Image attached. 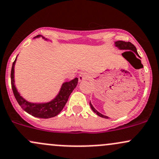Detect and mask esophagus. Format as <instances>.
<instances>
[{
    "label": "esophagus",
    "mask_w": 159,
    "mask_h": 159,
    "mask_svg": "<svg viewBox=\"0 0 159 159\" xmlns=\"http://www.w3.org/2000/svg\"><path fill=\"white\" fill-rule=\"evenodd\" d=\"M78 78H79V82H83L88 78V75L85 73H80Z\"/></svg>",
    "instance_id": "1"
}]
</instances>
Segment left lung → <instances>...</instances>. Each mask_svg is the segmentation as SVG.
I'll use <instances>...</instances> for the list:
<instances>
[{
	"instance_id": "left-lung-1",
	"label": "left lung",
	"mask_w": 159,
	"mask_h": 159,
	"mask_svg": "<svg viewBox=\"0 0 159 159\" xmlns=\"http://www.w3.org/2000/svg\"><path fill=\"white\" fill-rule=\"evenodd\" d=\"M114 44H115L116 47H117L119 49H120V50H131V51H133L134 52L137 56H139L138 53H137L136 47H135V46H134L133 44L131 43L125 42V41L119 40V41H116L115 43H114ZM131 51L128 52H131ZM90 103V107H91V108H92V110H93L94 113L97 114L98 116H99L100 117H102V118H105V119H108L109 118V117L107 116H104V115H103V114H101V113H99V112L98 111V110L94 107L93 105H92V103H91V101H90V103Z\"/></svg>"
}]
</instances>
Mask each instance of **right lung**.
Instances as JSON below:
<instances>
[{
	"label": "right lung",
	"instance_id": "add662e5",
	"mask_svg": "<svg viewBox=\"0 0 159 159\" xmlns=\"http://www.w3.org/2000/svg\"><path fill=\"white\" fill-rule=\"evenodd\" d=\"M42 37L45 40L51 41L49 39L46 38L42 35H37L34 38H40ZM17 56L15 61L12 63L11 69V85L14 96L16 99L17 102L20 105L26 113L34 117L41 119H49L52 117L56 116L60 113V112L63 110L65 106L69 96L71 92L76 88L78 83V78H75L74 80L69 82H65L62 83L58 93L56 94V97L48 102L43 103H33L27 101L18 92L16 87L15 85V65L16 62Z\"/></svg>",
	"mask_w": 159,
	"mask_h": 159
}]
</instances>
